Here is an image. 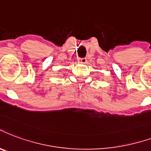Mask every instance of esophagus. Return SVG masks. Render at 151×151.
I'll list each match as a JSON object with an SVG mask.
<instances>
[{"instance_id": "34e87169", "label": "esophagus", "mask_w": 151, "mask_h": 151, "mask_svg": "<svg viewBox=\"0 0 151 151\" xmlns=\"http://www.w3.org/2000/svg\"><path fill=\"white\" fill-rule=\"evenodd\" d=\"M78 61L80 62V63H81V64H86V58H79L78 59Z\"/></svg>"}]
</instances>
